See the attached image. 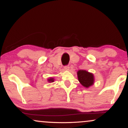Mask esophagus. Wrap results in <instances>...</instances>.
<instances>
[{
  "instance_id": "34e87169",
  "label": "esophagus",
  "mask_w": 128,
  "mask_h": 128,
  "mask_svg": "<svg viewBox=\"0 0 128 128\" xmlns=\"http://www.w3.org/2000/svg\"><path fill=\"white\" fill-rule=\"evenodd\" d=\"M69 68H70V66H64V69L66 70H68Z\"/></svg>"
}]
</instances>
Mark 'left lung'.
I'll return each instance as SVG.
<instances>
[{"label": "left lung", "mask_w": 128, "mask_h": 128, "mask_svg": "<svg viewBox=\"0 0 128 128\" xmlns=\"http://www.w3.org/2000/svg\"><path fill=\"white\" fill-rule=\"evenodd\" d=\"M77 74L79 82L84 87L88 88L94 84V78L92 73L86 70H80L77 72Z\"/></svg>", "instance_id": "left-lung-1"}]
</instances>
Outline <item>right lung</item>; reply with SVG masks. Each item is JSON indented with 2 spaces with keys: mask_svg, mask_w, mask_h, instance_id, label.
<instances>
[{
  "mask_svg": "<svg viewBox=\"0 0 128 128\" xmlns=\"http://www.w3.org/2000/svg\"><path fill=\"white\" fill-rule=\"evenodd\" d=\"M48 81L49 82H53L54 81V79L53 78H50L48 79Z\"/></svg>",
  "mask_w": 128,
  "mask_h": 128,
  "instance_id": "add662e5",
  "label": "right lung"
}]
</instances>
